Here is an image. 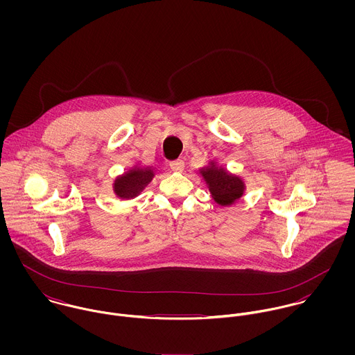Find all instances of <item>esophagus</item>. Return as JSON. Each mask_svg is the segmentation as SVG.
I'll return each instance as SVG.
<instances>
[{"mask_svg": "<svg viewBox=\"0 0 355 355\" xmlns=\"http://www.w3.org/2000/svg\"><path fill=\"white\" fill-rule=\"evenodd\" d=\"M169 166H171V169L175 171V172H183V169H184V161H183V159H175V161H172V162L169 164Z\"/></svg>", "mask_w": 355, "mask_h": 355, "instance_id": "esophagus-1", "label": "esophagus"}]
</instances>
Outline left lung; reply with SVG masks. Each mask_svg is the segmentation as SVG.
<instances>
[{
    "label": "left lung",
    "mask_w": 355,
    "mask_h": 355,
    "mask_svg": "<svg viewBox=\"0 0 355 355\" xmlns=\"http://www.w3.org/2000/svg\"><path fill=\"white\" fill-rule=\"evenodd\" d=\"M200 172L209 187L214 202L221 206H230L243 196V180L236 175L228 173L224 168L217 166L214 162H211L210 166L202 168Z\"/></svg>",
    "instance_id": "obj_1"
}]
</instances>
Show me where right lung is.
Here are the masks:
<instances>
[{
    "mask_svg": "<svg viewBox=\"0 0 355 355\" xmlns=\"http://www.w3.org/2000/svg\"><path fill=\"white\" fill-rule=\"evenodd\" d=\"M154 171L152 168H132L113 183L114 194L121 200L135 198L152 182Z\"/></svg>",
    "mask_w": 355,
    "mask_h": 355,
    "instance_id": "add662e5",
    "label": "right lung"
}]
</instances>
